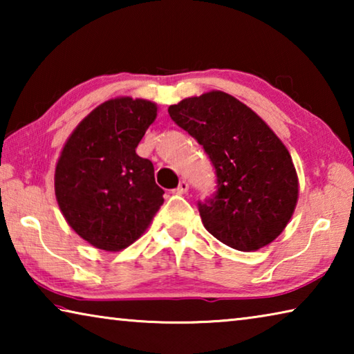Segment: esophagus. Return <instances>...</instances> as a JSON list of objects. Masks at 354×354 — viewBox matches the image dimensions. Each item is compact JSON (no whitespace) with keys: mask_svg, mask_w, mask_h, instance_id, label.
Instances as JSON below:
<instances>
[{"mask_svg":"<svg viewBox=\"0 0 354 354\" xmlns=\"http://www.w3.org/2000/svg\"><path fill=\"white\" fill-rule=\"evenodd\" d=\"M187 190H189V183L184 181V179H183V181H179L178 187H176L175 190H173V192H175V194L183 195V194H185V192H187Z\"/></svg>","mask_w":354,"mask_h":354,"instance_id":"esophagus-1","label":"esophagus"}]
</instances>
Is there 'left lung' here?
Here are the masks:
<instances>
[{"label":"left lung","mask_w":354,"mask_h":354,"mask_svg":"<svg viewBox=\"0 0 354 354\" xmlns=\"http://www.w3.org/2000/svg\"><path fill=\"white\" fill-rule=\"evenodd\" d=\"M169 113L214 165L217 190L198 203L206 230L239 251L273 242L298 200L297 171L284 143L248 106L220 91L185 98Z\"/></svg>","instance_id":"8db88e82"}]
</instances>
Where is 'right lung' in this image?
Here are the masks:
<instances>
[{"label": "right lung", "mask_w": 354, "mask_h": 354, "mask_svg": "<svg viewBox=\"0 0 354 354\" xmlns=\"http://www.w3.org/2000/svg\"><path fill=\"white\" fill-rule=\"evenodd\" d=\"M158 115L147 100L100 104L68 137L55 192L67 223L93 247L120 251L139 239L164 203L154 167L136 148Z\"/></svg>", "instance_id": "obj_1"}]
</instances>
